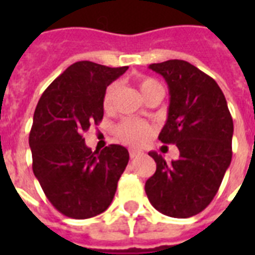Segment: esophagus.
Instances as JSON below:
<instances>
[{
	"label": "esophagus",
	"instance_id": "esophagus-1",
	"mask_svg": "<svg viewBox=\"0 0 255 255\" xmlns=\"http://www.w3.org/2000/svg\"><path fill=\"white\" fill-rule=\"evenodd\" d=\"M140 155V151H136V149H129V157L131 159H135L137 156Z\"/></svg>",
	"mask_w": 255,
	"mask_h": 255
}]
</instances>
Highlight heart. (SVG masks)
<instances>
[{
	"mask_svg": "<svg viewBox=\"0 0 255 255\" xmlns=\"http://www.w3.org/2000/svg\"><path fill=\"white\" fill-rule=\"evenodd\" d=\"M136 85L139 88L140 94L147 100L153 95H163V86L153 78L141 77L137 78ZM116 85H110L106 88L103 96V108L106 111H111L114 108L116 96ZM152 133L151 126L143 120L137 119H126L120 122L115 127V135L118 139L122 140L123 143L131 144V145H140L145 143Z\"/></svg>",
	"mask_w": 255,
	"mask_h": 255,
	"instance_id": "b5f03b06",
	"label": "heart"
}]
</instances>
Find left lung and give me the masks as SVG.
I'll return each mask as SVG.
<instances>
[{"mask_svg":"<svg viewBox=\"0 0 255 255\" xmlns=\"http://www.w3.org/2000/svg\"><path fill=\"white\" fill-rule=\"evenodd\" d=\"M149 69L163 75L170 95L159 139L176 144L180 157L167 163L149 152L156 172L145 182V193L160 213L192 217L212 202L229 168L233 119L220 86L189 62L170 59Z\"/></svg>","mask_w":255,"mask_h":255,"instance_id":"8db88e82","label":"left lung"}]
</instances>
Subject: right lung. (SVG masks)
I'll list each match as a JSON object with an SVG mask.
<instances>
[{
	"label": "right lung",
	"mask_w": 255,
	"mask_h": 255,
	"mask_svg": "<svg viewBox=\"0 0 255 255\" xmlns=\"http://www.w3.org/2000/svg\"><path fill=\"white\" fill-rule=\"evenodd\" d=\"M90 61L74 63L46 88L34 112L29 144L33 172L51 205L75 220L103 213L129 153L111 144L92 152L83 133L103 119L107 86L127 71Z\"/></svg>",
	"instance_id": "obj_1"
}]
</instances>
